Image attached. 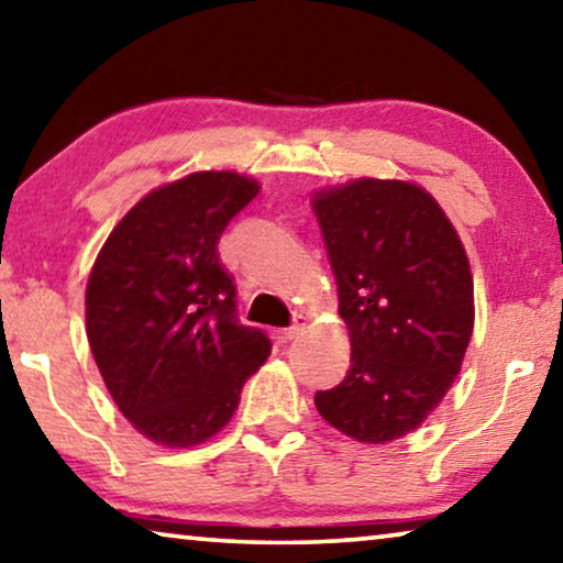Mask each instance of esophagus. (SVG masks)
<instances>
[{
	"mask_svg": "<svg viewBox=\"0 0 563 563\" xmlns=\"http://www.w3.org/2000/svg\"><path fill=\"white\" fill-rule=\"evenodd\" d=\"M305 328H308V318H305V316H295L292 325L283 330V338H285V340H295V338H300L302 332H305Z\"/></svg>",
	"mask_w": 563,
	"mask_h": 563,
	"instance_id": "obj_1",
	"label": "esophagus"
}]
</instances>
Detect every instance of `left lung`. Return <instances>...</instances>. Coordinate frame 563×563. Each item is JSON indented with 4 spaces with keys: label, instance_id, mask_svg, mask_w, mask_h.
Returning a JSON list of instances; mask_svg holds the SVG:
<instances>
[{
    "label": "left lung",
    "instance_id": "8db88e82",
    "mask_svg": "<svg viewBox=\"0 0 563 563\" xmlns=\"http://www.w3.org/2000/svg\"><path fill=\"white\" fill-rule=\"evenodd\" d=\"M350 369L316 393L325 422L357 442L417 430L460 375L474 328L470 261L450 218L424 188L360 178L312 198Z\"/></svg>",
    "mask_w": 563,
    "mask_h": 563
}]
</instances>
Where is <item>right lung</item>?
<instances>
[{
  "label": "right lung",
  "mask_w": 563,
  "mask_h": 563,
  "mask_svg": "<svg viewBox=\"0 0 563 563\" xmlns=\"http://www.w3.org/2000/svg\"><path fill=\"white\" fill-rule=\"evenodd\" d=\"M261 186L201 170L151 190L103 243L87 285V335L123 417L161 446H194L233 417L245 379L271 355L241 325L218 258L228 223Z\"/></svg>",
  "instance_id": "add662e5"
}]
</instances>
